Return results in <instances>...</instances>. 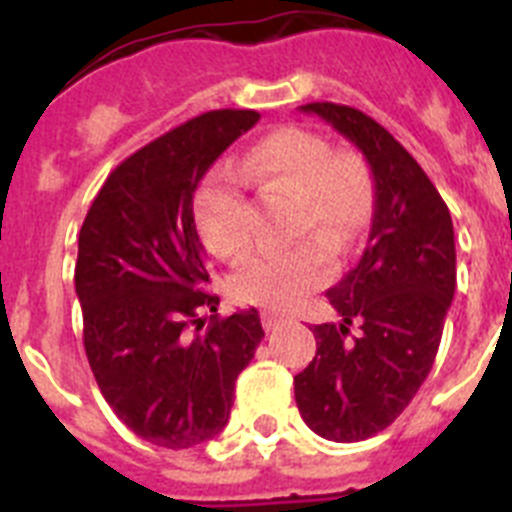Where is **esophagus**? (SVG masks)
<instances>
[{"instance_id": "esophagus-1", "label": "esophagus", "mask_w": 512, "mask_h": 512, "mask_svg": "<svg viewBox=\"0 0 512 512\" xmlns=\"http://www.w3.org/2000/svg\"><path fill=\"white\" fill-rule=\"evenodd\" d=\"M261 323H264L266 330H274L284 323V318L277 315V312H261Z\"/></svg>"}]
</instances>
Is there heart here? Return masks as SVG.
Here are the masks:
<instances>
[{
    "instance_id": "b5f03b06",
    "label": "heart",
    "mask_w": 512,
    "mask_h": 512,
    "mask_svg": "<svg viewBox=\"0 0 512 512\" xmlns=\"http://www.w3.org/2000/svg\"><path fill=\"white\" fill-rule=\"evenodd\" d=\"M248 182L300 194V230L318 233L328 246L346 248L372 212V179L359 158L333 153L318 133L282 128L256 143L241 171L220 164L194 192V225L220 259H235L253 241ZM328 253L318 241L264 248L235 266L233 295L253 305L287 310L330 279Z\"/></svg>"
}]
</instances>
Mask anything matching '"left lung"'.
I'll return each instance as SVG.
<instances>
[{
    "mask_svg": "<svg viewBox=\"0 0 512 512\" xmlns=\"http://www.w3.org/2000/svg\"><path fill=\"white\" fill-rule=\"evenodd\" d=\"M351 140L374 182L369 238L356 269L330 287L341 323L310 328L315 359L295 377L302 420L318 436L354 443L384 431L431 372L456 289L454 223L418 161L361 110L302 104ZM362 333L347 338V325Z\"/></svg>",
    "mask_w": 512,
    "mask_h": 512,
    "instance_id": "8db88e82",
    "label": "left lung"
}]
</instances>
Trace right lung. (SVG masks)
Instances as JSON below:
<instances>
[{
  "instance_id": "right-lung-1",
  "label": "right lung",
  "mask_w": 512,
  "mask_h": 512,
  "mask_svg": "<svg viewBox=\"0 0 512 512\" xmlns=\"http://www.w3.org/2000/svg\"><path fill=\"white\" fill-rule=\"evenodd\" d=\"M253 110L192 117L125 158L79 233L76 297L104 400L135 436L192 449L228 423L235 379L264 338L259 310L200 318L205 284L194 192L220 153L259 122Z\"/></svg>"
}]
</instances>
